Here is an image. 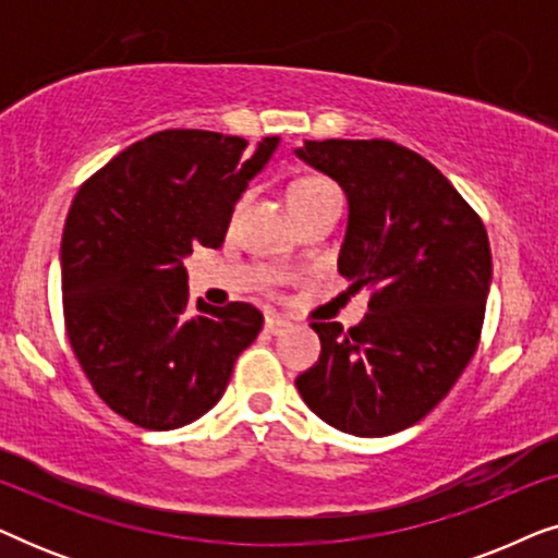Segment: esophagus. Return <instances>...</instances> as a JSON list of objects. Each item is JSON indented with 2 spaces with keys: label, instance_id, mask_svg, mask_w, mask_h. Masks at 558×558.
<instances>
[{
  "label": "esophagus",
  "instance_id": "34e87169",
  "mask_svg": "<svg viewBox=\"0 0 558 558\" xmlns=\"http://www.w3.org/2000/svg\"><path fill=\"white\" fill-rule=\"evenodd\" d=\"M264 330L269 332V335H281L284 330H289V319L277 317V315H266Z\"/></svg>",
  "mask_w": 558,
  "mask_h": 558
}]
</instances>
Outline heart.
Listing matches in <instances>:
<instances>
[{
	"mask_svg": "<svg viewBox=\"0 0 558 558\" xmlns=\"http://www.w3.org/2000/svg\"><path fill=\"white\" fill-rule=\"evenodd\" d=\"M327 190H335L332 182H327L323 178H315V174H304V178H296V180L289 182V187H287L289 208L300 210L302 205L315 201V197L327 193Z\"/></svg>",
	"mask_w": 558,
	"mask_h": 558,
	"instance_id": "1",
	"label": "heart"
}]
</instances>
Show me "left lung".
<instances>
[{
    "label": "left lung",
    "mask_w": 558,
    "mask_h": 558,
    "mask_svg": "<svg viewBox=\"0 0 558 558\" xmlns=\"http://www.w3.org/2000/svg\"><path fill=\"white\" fill-rule=\"evenodd\" d=\"M296 155L345 190L338 269L371 292L361 325H310L323 353L296 388L335 429L396 434L429 414L475 355L493 277L487 231L429 159L391 140L304 142Z\"/></svg>",
    "instance_id": "1"
}]
</instances>
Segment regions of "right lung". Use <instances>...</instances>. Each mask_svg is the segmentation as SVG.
<instances>
[{"instance_id": "right-lung-1", "label": "right lung", "mask_w": 558, "mask_h": 558, "mask_svg": "<svg viewBox=\"0 0 558 558\" xmlns=\"http://www.w3.org/2000/svg\"><path fill=\"white\" fill-rule=\"evenodd\" d=\"M279 136L165 129L119 151L83 182L60 243L63 319L83 373L106 407L167 432L210 411L264 317L248 302L210 307L182 262L218 248L248 180Z\"/></svg>"}]
</instances>
